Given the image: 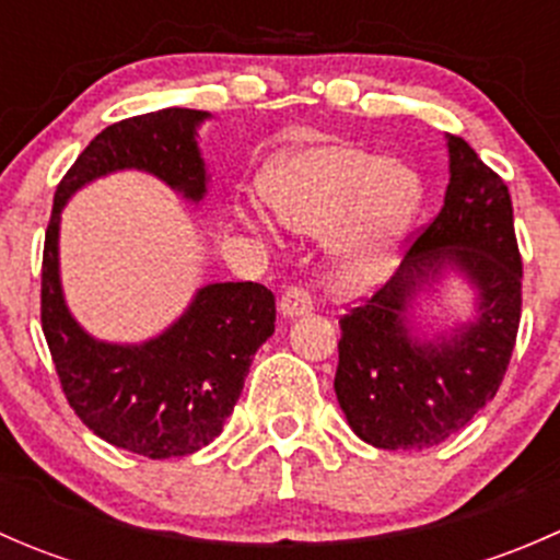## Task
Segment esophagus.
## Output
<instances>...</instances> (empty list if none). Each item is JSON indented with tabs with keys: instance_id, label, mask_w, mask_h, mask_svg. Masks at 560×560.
I'll return each instance as SVG.
<instances>
[{
	"instance_id": "esophagus-1",
	"label": "esophagus",
	"mask_w": 560,
	"mask_h": 560,
	"mask_svg": "<svg viewBox=\"0 0 560 560\" xmlns=\"http://www.w3.org/2000/svg\"><path fill=\"white\" fill-rule=\"evenodd\" d=\"M279 312L284 319H295V316L308 314L312 312V298H308V292L301 290V287H290V290L281 295Z\"/></svg>"
}]
</instances>
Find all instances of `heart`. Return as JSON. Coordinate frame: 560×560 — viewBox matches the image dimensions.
<instances>
[{
	"label": "heart",
	"instance_id": "obj_1",
	"mask_svg": "<svg viewBox=\"0 0 560 560\" xmlns=\"http://www.w3.org/2000/svg\"><path fill=\"white\" fill-rule=\"evenodd\" d=\"M262 200L287 230L325 235L341 281L380 279L420 211L422 186L409 165L354 145H312L273 162L259 178ZM246 230L262 235L265 219L238 206Z\"/></svg>",
	"mask_w": 560,
	"mask_h": 560
}]
</instances>
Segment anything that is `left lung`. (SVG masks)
I'll return each instance as SVG.
<instances>
[{
	"label": "left lung",
	"mask_w": 560,
	"mask_h": 560,
	"mask_svg": "<svg viewBox=\"0 0 560 560\" xmlns=\"http://www.w3.org/2000/svg\"><path fill=\"white\" fill-rule=\"evenodd\" d=\"M444 206L376 295L341 316L336 398L349 428L380 450H422L493 400L521 325L523 265L510 189L463 138L447 135ZM453 272L468 320L422 331L413 308Z\"/></svg>",
	"instance_id": "1"
}]
</instances>
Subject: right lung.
Wrapping results in <instances>:
<instances>
[{
  "label": "right lung",
  "instance_id": "obj_1",
  "mask_svg": "<svg viewBox=\"0 0 560 560\" xmlns=\"http://www.w3.org/2000/svg\"><path fill=\"white\" fill-rule=\"evenodd\" d=\"M208 118V110L165 107L110 124L61 178L45 233L43 332L61 389L89 431L151 460L191 455L222 433L252 358L273 336L276 298L254 281H213L160 336L140 343L94 338L65 301L61 211L83 186L121 171L154 175L200 206L211 173L197 129Z\"/></svg>",
  "mask_w": 560,
  "mask_h": 560
}]
</instances>
